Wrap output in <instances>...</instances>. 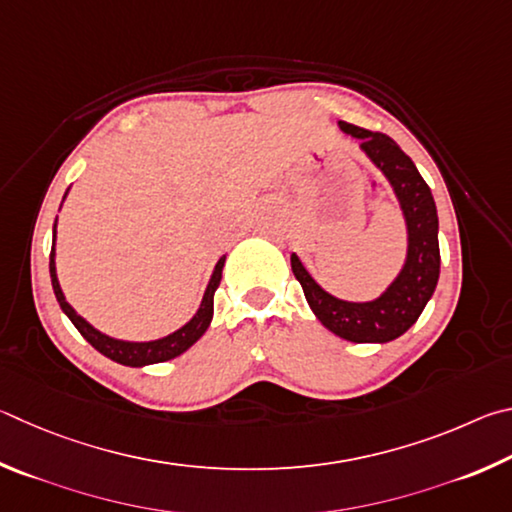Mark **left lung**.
Listing matches in <instances>:
<instances>
[{"label":"left lung","mask_w":512,"mask_h":512,"mask_svg":"<svg viewBox=\"0 0 512 512\" xmlns=\"http://www.w3.org/2000/svg\"><path fill=\"white\" fill-rule=\"evenodd\" d=\"M342 132L360 141V148L389 179L407 224V256L396 279L373 301H344L312 279L297 254L292 272L301 283L310 310L330 333L355 344H387L405 335L436 290L441 274L438 213L434 195L418 168L391 137L339 121Z\"/></svg>","instance_id":"1"}]
</instances>
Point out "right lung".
<instances>
[{
	"instance_id": "right-lung-1",
	"label": "right lung",
	"mask_w": 512,
	"mask_h": 512,
	"mask_svg": "<svg viewBox=\"0 0 512 512\" xmlns=\"http://www.w3.org/2000/svg\"><path fill=\"white\" fill-rule=\"evenodd\" d=\"M65 197H67V193H65ZM65 197H62V200H65ZM56 224H58V218H56V222H53V247H51V258H49V274H51L53 294H56L62 312L69 317L71 324L78 328V333L83 335L98 353L110 357V360L116 364L139 366L141 369V366H148V364L173 360V357L188 351V348H191L197 339L206 333V328H209L211 319H213V294L220 285L222 267H224V261H227V256H222L220 261L215 263L209 285H206V290H204L200 308H197L191 321H186V324L182 328H177L175 333L159 337V339H152V342H128V339H116V337L101 333V330H96L92 324H89V321L80 317L78 312L67 303L65 294H62V288H60L58 274H56Z\"/></svg>"
}]
</instances>
